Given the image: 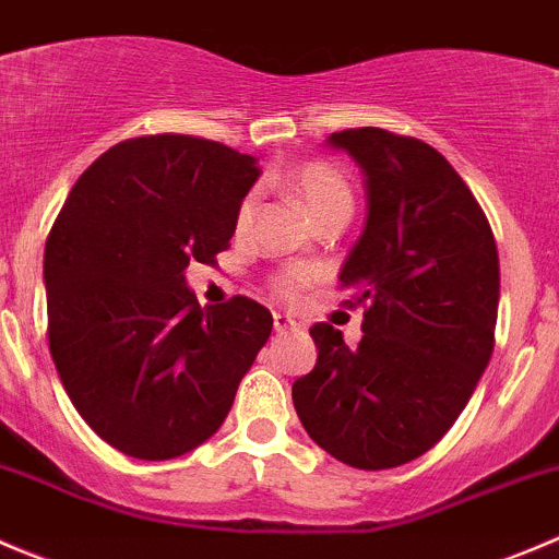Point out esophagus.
Instances as JSON below:
<instances>
[{"label": "esophagus", "mask_w": 559, "mask_h": 559, "mask_svg": "<svg viewBox=\"0 0 559 559\" xmlns=\"http://www.w3.org/2000/svg\"><path fill=\"white\" fill-rule=\"evenodd\" d=\"M274 331L277 334H290V331H298V325L287 314H274Z\"/></svg>", "instance_id": "obj_1"}]
</instances>
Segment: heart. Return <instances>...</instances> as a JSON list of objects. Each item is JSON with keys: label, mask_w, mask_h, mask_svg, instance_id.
I'll list each match as a JSON object with an SVG mask.
<instances>
[{"label": "heart", "mask_w": 559, "mask_h": 559, "mask_svg": "<svg viewBox=\"0 0 559 559\" xmlns=\"http://www.w3.org/2000/svg\"><path fill=\"white\" fill-rule=\"evenodd\" d=\"M285 185L290 187L293 195L304 203L309 214L314 219H323L329 214H350L353 212V190L347 185L345 176L329 163H320V159H309V163L296 165L285 174ZM252 209H255V195H247L241 201L239 212H236V228H245L252 217ZM314 272L307 266H293L285 269L277 280H274V290L282 298H293L298 293V287H304L307 282H312Z\"/></svg>", "instance_id": "obj_1"}]
</instances>
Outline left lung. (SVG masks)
<instances>
[{"mask_svg": "<svg viewBox=\"0 0 559 559\" xmlns=\"http://www.w3.org/2000/svg\"><path fill=\"white\" fill-rule=\"evenodd\" d=\"M367 185V225L340 285L361 342L309 329L318 364L293 383L309 438L358 469L427 454L460 418L495 350L500 258L489 219L429 143L380 127L331 132Z\"/></svg>", "mask_w": 559, "mask_h": 559, "instance_id": "obj_1", "label": "left lung"}]
</instances>
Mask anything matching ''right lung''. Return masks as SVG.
I'll return each mask as SVG.
<instances>
[{
	"instance_id": "right-lung-1",
	"label": "right lung",
	"mask_w": 559,
	"mask_h": 559,
	"mask_svg": "<svg viewBox=\"0 0 559 559\" xmlns=\"http://www.w3.org/2000/svg\"><path fill=\"white\" fill-rule=\"evenodd\" d=\"M261 170L192 135L130 138L81 174L46 241L48 347L86 424L135 460L206 443L272 334L247 296L201 307L190 263H217Z\"/></svg>"
}]
</instances>
